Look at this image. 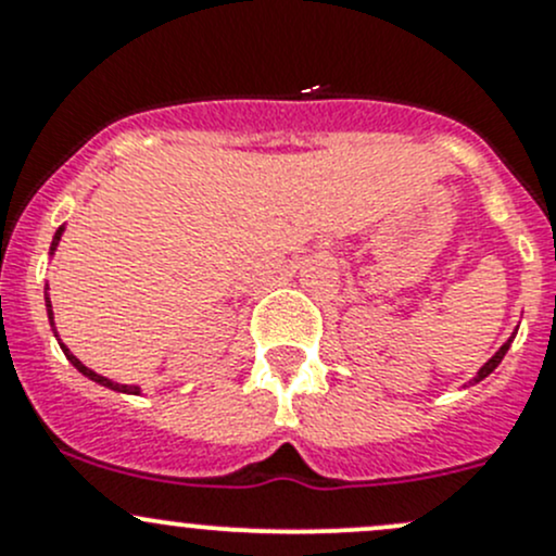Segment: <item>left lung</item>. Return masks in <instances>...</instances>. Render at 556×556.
<instances>
[{"instance_id": "8db88e82", "label": "left lung", "mask_w": 556, "mask_h": 556, "mask_svg": "<svg viewBox=\"0 0 556 556\" xmlns=\"http://www.w3.org/2000/svg\"><path fill=\"white\" fill-rule=\"evenodd\" d=\"M511 341H514V336H511V339H508V341H506V344H503V346H501V350H497V352H495V355H492V357H490V361H486V363H484V366H481V368H479V374H476V377H473V382H481V379H486V377H490V374H492V371H495V368H497V366H501V361H503V357H506V352H508V346H511Z\"/></svg>"}]
</instances>
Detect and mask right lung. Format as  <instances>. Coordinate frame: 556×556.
Returning a JSON list of instances; mask_svg holds the SVG:
<instances>
[{"label":"right lung","instance_id":"right-lung-1","mask_svg":"<svg viewBox=\"0 0 556 556\" xmlns=\"http://www.w3.org/2000/svg\"><path fill=\"white\" fill-rule=\"evenodd\" d=\"M61 231H64V228H59V231H55V237H53V244H50V252L55 250V244H59V239H61ZM48 319H50V325H53V309H50V301H48ZM53 333H55V325H53ZM59 336V333H55ZM59 344H61V339H59ZM61 350H64V355H66V361L72 363V366L77 368V371L83 374V377H88V379H93V382H99L102 387H110V390H117V392H128V395H139V387H134V384H117V382H112V379H106V377H99L97 371H91V368L88 366H83L80 361H77L75 355H72L70 350H66L64 344H61Z\"/></svg>","mask_w":556,"mask_h":556}]
</instances>
